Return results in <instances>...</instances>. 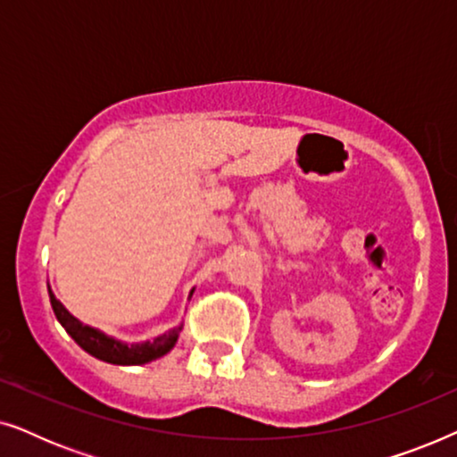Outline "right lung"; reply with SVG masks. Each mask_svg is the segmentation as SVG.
Wrapping results in <instances>:
<instances>
[{
    "label": "right lung",
    "mask_w": 457,
    "mask_h": 457,
    "mask_svg": "<svg viewBox=\"0 0 457 457\" xmlns=\"http://www.w3.org/2000/svg\"><path fill=\"white\" fill-rule=\"evenodd\" d=\"M193 291L195 289H191L189 297L193 295ZM49 302H52L54 314L58 318V322L66 328V333L77 341L79 347H83L87 353L93 355V358L116 366H141L147 364V361L162 358V355H166L174 345H177L180 330H183V324H177V327L166 330V333L154 337L152 341L124 343L120 339H116V337L105 335L104 330L80 322L79 318L72 316L71 312L66 310V305L54 295L52 289H49Z\"/></svg>",
    "instance_id": "obj_1"
}]
</instances>
